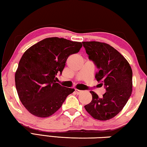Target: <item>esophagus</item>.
<instances>
[{"mask_svg": "<svg viewBox=\"0 0 147 147\" xmlns=\"http://www.w3.org/2000/svg\"><path fill=\"white\" fill-rule=\"evenodd\" d=\"M74 91H75V93H76L77 94H80V93H82V91L79 90V89H75V90H74Z\"/></svg>", "mask_w": 147, "mask_h": 147, "instance_id": "obj_1", "label": "esophagus"}]
</instances>
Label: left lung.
<instances>
[{"mask_svg": "<svg viewBox=\"0 0 147 147\" xmlns=\"http://www.w3.org/2000/svg\"><path fill=\"white\" fill-rule=\"evenodd\" d=\"M89 59L98 71L95 78L106 92L102 98L93 91L92 100L84 108L94 119L106 121L113 118L126 105L132 91V71L127 60L108 44L84 41Z\"/></svg>", "mask_w": 147, "mask_h": 147, "instance_id": "8db88e82", "label": "left lung"}]
</instances>
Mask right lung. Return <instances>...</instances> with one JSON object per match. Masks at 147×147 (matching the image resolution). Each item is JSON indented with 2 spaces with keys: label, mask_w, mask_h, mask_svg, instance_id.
Listing matches in <instances>:
<instances>
[{
  "label": "right lung",
  "mask_w": 147,
  "mask_h": 147,
  "mask_svg": "<svg viewBox=\"0 0 147 147\" xmlns=\"http://www.w3.org/2000/svg\"><path fill=\"white\" fill-rule=\"evenodd\" d=\"M80 42L49 38L27 50L21 58L15 75L20 100L30 113L47 117L60 108L74 89L57 83V74L65 66L68 57L78 53Z\"/></svg>",
  "instance_id": "add662e5"
}]
</instances>
